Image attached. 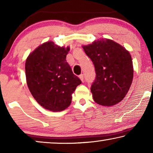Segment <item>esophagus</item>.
<instances>
[{
    "instance_id": "esophagus-1",
    "label": "esophagus",
    "mask_w": 153,
    "mask_h": 153,
    "mask_svg": "<svg viewBox=\"0 0 153 153\" xmlns=\"http://www.w3.org/2000/svg\"><path fill=\"white\" fill-rule=\"evenodd\" d=\"M79 79H81L82 82L84 81V75H83V74H80L79 76Z\"/></svg>"
}]
</instances>
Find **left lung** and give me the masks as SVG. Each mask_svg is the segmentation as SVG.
I'll return each instance as SVG.
<instances>
[{"label": "left lung", "instance_id": "8db88e82", "mask_svg": "<svg viewBox=\"0 0 153 153\" xmlns=\"http://www.w3.org/2000/svg\"><path fill=\"white\" fill-rule=\"evenodd\" d=\"M83 48L95 68L96 77L90 88L94 101L108 107L120 102L133 79L130 54L119 44L103 38Z\"/></svg>", "mask_w": 153, "mask_h": 153}]
</instances>
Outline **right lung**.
Instances as JSON below:
<instances>
[{"instance_id":"1","label":"right lung","mask_w":153,"mask_h":153,"mask_svg":"<svg viewBox=\"0 0 153 153\" xmlns=\"http://www.w3.org/2000/svg\"><path fill=\"white\" fill-rule=\"evenodd\" d=\"M69 48L47 42L38 46L25 61L27 86L46 109L61 111L71 104V94L82 81L66 61Z\"/></svg>"}]
</instances>
